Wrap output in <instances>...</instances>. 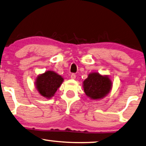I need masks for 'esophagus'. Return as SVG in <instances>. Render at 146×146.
Returning a JSON list of instances; mask_svg holds the SVG:
<instances>
[{"instance_id": "1", "label": "esophagus", "mask_w": 146, "mask_h": 146, "mask_svg": "<svg viewBox=\"0 0 146 146\" xmlns=\"http://www.w3.org/2000/svg\"><path fill=\"white\" fill-rule=\"evenodd\" d=\"M71 78L72 79H75V78H76V75H75V73H72V74L71 75Z\"/></svg>"}]
</instances>
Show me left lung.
Listing matches in <instances>:
<instances>
[{
  "label": "left lung",
  "mask_w": 146,
  "mask_h": 146,
  "mask_svg": "<svg viewBox=\"0 0 146 146\" xmlns=\"http://www.w3.org/2000/svg\"><path fill=\"white\" fill-rule=\"evenodd\" d=\"M83 85L85 94L91 100L104 98L112 87V82L108 75H102L96 72L89 73Z\"/></svg>",
  "instance_id": "8db88e82"
}]
</instances>
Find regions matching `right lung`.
<instances>
[{"mask_svg":"<svg viewBox=\"0 0 146 146\" xmlns=\"http://www.w3.org/2000/svg\"><path fill=\"white\" fill-rule=\"evenodd\" d=\"M63 81L61 75L53 71H47L36 77L35 87L42 96L49 99L54 96Z\"/></svg>","mask_w":146,"mask_h":146,"instance_id":"right-lung-1","label":"right lung"}]
</instances>
